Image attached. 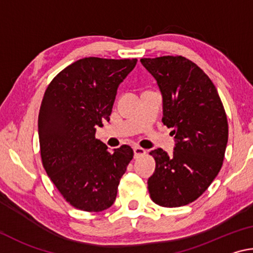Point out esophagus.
<instances>
[{
    "label": "esophagus",
    "mask_w": 253,
    "mask_h": 253,
    "mask_svg": "<svg viewBox=\"0 0 253 253\" xmlns=\"http://www.w3.org/2000/svg\"><path fill=\"white\" fill-rule=\"evenodd\" d=\"M146 154V151H145L144 148L142 147H138V146H135L134 147V155L135 157H138V156H143Z\"/></svg>",
    "instance_id": "34e87169"
}]
</instances>
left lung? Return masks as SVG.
Returning a JSON list of instances; mask_svg holds the SVG:
<instances>
[{"instance_id": "obj_1", "label": "left lung", "mask_w": 253, "mask_h": 253, "mask_svg": "<svg viewBox=\"0 0 253 253\" xmlns=\"http://www.w3.org/2000/svg\"><path fill=\"white\" fill-rule=\"evenodd\" d=\"M163 98L162 122L173 128V155L154 149L148 191L156 204L177 208L202 195L219 174L228 144V119L219 93L200 67L182 55L140 59Z\"/></svg>"}]
</instances>
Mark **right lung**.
Returning <instances> with one entry per match:
<instances>
[{
  "label": "right lung",
  "mask_w": 253,
  "mask_h": 253,
  "mask_svg": "<svg viewBox=\"0 0 253 253\" xmlns=\"http://www.w3.org/2000/svg\"><path fill=\"white\" fill-rule=\"evenodd\" d=\"M136 63L137 59L77 60L44 92L38 119L42 164L76 209L100 212L116 200L134 152L127 145L108 152L95 137L96 128L110 119L119 84Z\"/></svg>",
  "instance_id": "obj_1"
}]
</instances>
